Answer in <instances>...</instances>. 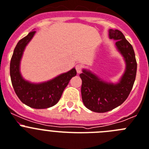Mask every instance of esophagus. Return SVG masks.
<instances>
[{
	"label": "esophagus",
	"mask_w": 149,
	"mask_h": 149,
	"mask_svg": "<svg viewBox=\"0 0 149 149\" xmlns=\"http://www.w3.org/2000/svg\"><path fill=\"white\" fill-rule=\"evenodd\" d=\"M76 70L78 73H80L81 72V70H82V66L81 65H76Z\"/></svg>",
	"instance_id": "1"
}]
</instances>
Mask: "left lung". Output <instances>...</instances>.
Here are the masks:
<instances>
[{"label": "left lung", "mask_w": 149, "mask_h": 149, "mask_svg": "<svg viewBox=\"0 0 149 149\" xmlns=\"http://www.w3.org/2000/svg\"><path fill=\"white\" fill-rule=\"evenodd\" d=\"M109 37L116 41V48L126 64L120 81L116 84L106 82L87 70H83L79 75L82 81L83 103L87 108L96 113H104L123 104L130 94L136 78L137 65L133 47L118 29H109Z\"/></svg>", "instance_id": "8db88e82"}]
</instances>
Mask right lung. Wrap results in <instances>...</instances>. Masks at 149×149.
Wrapping results in <instances>:
<instances>
[{
    "label": "right lung",
    "instance_id": "obj_1",
    "mask_svg": "<svg viewBox=\"0 0 149 149\" xmlns=\"http://www.w3.org/2000/svg\"><path fill=\"white\" fill-rule=\"evenodd\" d=\"M35 33L36 31L30 32L16 45L10 61V77L15 92L24 104L36 109H43L50 108L59 101L70 80L76 75V70L73 68L53 79L39 84L24 79L20 72V61L25 47Z\"/></svg>",
    "mask_w": 149,
    "mask_h": 149
}]
</instances>
